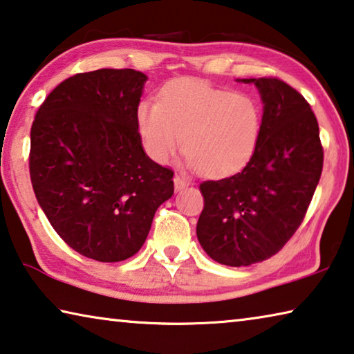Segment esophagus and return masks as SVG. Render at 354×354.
<instances>
[{"label":"esophagus","mask_w":354,"mask_h":354,"mask_svg":"<svg viewBox=\"0 0 354 354\" xmlns=\"http://www.w3.org/2000/svg\"><path fill=\"white\" fill-rule=\"evenodd\" d=\"M173 181H175V189H176V190H181V189L189 186V183L186 181V179L181 178V176H178V175H176L175 178H173Z\"/></svg>","instance_id":"1"}]
</instances>
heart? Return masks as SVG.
<instances>
[{
    "mask_svg": "<svg viewBox=\"0 0 354 354\" xmlns=\"http://www.w3.org/2000/svg\"><path fill=\"white\" fill-rule=\"evenodd\" d=\"M143 147L164 164L181 148L189 165L206 176H225L248 164L261 131V110L244 93L216 88L194 78H179L162 89L159 102L137 106Z\"/></svg>",
    "mask_w": 354,
    "mask_h": 354,
    "instance_id": "obj_1",
    "label": "heart"
}]
</instances>
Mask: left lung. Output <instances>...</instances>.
Returning <instances> with one entry per match:
<instances>
[{
    "instance_id": "obj_1",
    "label": "left lung",
    "mask_w": 354,
    "mask_h": 354,
    "mask_svg": "<svg viewBox=\"0 0 354 354\" xmlns=\"http://www.w3.org/2000/svg\"><path fill=\"white\" fill-rule=\"evenodd\" d=\"M255 83L265 104L260 138L236 175L203 181L197 238L212 260L250 266L288 243L304 221L323 170L318 121L302 94L276 77Z\"/></svg>"
}]
</instances>
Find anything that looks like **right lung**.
Wrapping results in <instances>:
<instances>
[{"label": "right lung", "mask_w": 354, "mask_h": 354, "mask_svg": "<svg viewBox=\"0 0 354 354\" xmlns=\"http://www.w3.org/2000/svg\"><path fill=\"white\" fill-rule=\"evenodd\" d=\"M147 75L99 69L61 82L31 126L30 176L61 239L115 263L137 254L154 214L175 192L171 168L143 151L137 106Z\"/></svg>", "instance_id": "obj_1"}]
</instances>
